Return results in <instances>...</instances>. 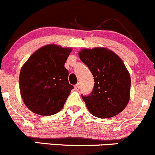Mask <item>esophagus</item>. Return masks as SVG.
Instances as JSON below:
<instances>
[{
  "label": "esophagus",
  "instance_id": "1",
  "mask_svg": "<svg viewBox=\"0 0 155 155\" xmlns=\"http://www.w3.org/2000/svg\"><path fill=\"white\" fill-rule=\"evenodd\" d=\"M79 88H80V84H76V85L74 86V90H75L76 91H78V90H79Z\"/></svg>",
  "mask_w": 155,
  "mask_h": 155
}]
</instances>
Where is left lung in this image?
<instances>
[{"label":"left lung","mask_w":155,"mask_h":155,"mask_svg":"<svg viewBox=\"0 0 155 155\" xmlns=\"http://www.w3.org/2000/svg\"><path fill=\"white\" fill-rule=\"evenodd\" d=\"M78 55L94 78L91 94L82 96L90 114L110 118L121 112L129 102L131 84L122 59L106 47L82 49Z\"/></svg>","instance_id":"obj_1"}]
</instances>
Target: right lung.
<instances>
[{
    "instance_id": "right-lung-1",
    "label": "right lung",
    "mask_w": 155,
    "mask_h": 155,
    "mask_svg": "<svg viewBox=\"0 0 155 155\" xmlns=\"http://www.w3.org/2000/svg\"><path fill=\"white\" fill-rule=\"evenodd\" d=\"M71 50V47L47 44L37 50L22 65L20 94L24 104L35 114L53 115L63 108L74 88L64 66Z\"/></svg>"
}]
</instances>
